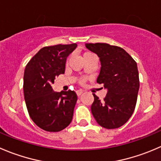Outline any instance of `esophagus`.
<instances>
[{
	"mask_svg": "<svg viewBox=\"0 0 161 161\" xmlns=\"http://www.w3.org/2000/svg\"><path fill=\"white\" fill-rule=\"evenodd\" d=\"M82 93H83V90H78L77 91H76V93H77L78 96H80Z\"/></svg>",
	"mask_w": 161,
	"mask_h": 161,
	"instance_id": "34e87169",
	"label": "esophagus"
}]
</instances>
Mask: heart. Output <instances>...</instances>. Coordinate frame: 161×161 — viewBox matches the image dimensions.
Here are the masks:
<instances>
[{
  "instance_id": "obj_1",
  "label": "heart",
  "mask_w": 161,
  "mask_h": 161,
  "mask_svg": "<svg viewBox=\"0 0 161 161\" xmlns=\"http://www.w3.org/2000/svg\"><path fill=\"white\" fill-rule=\"evenodd\" d=\"M89 54H90V53H84V55H83V57H85L86 56L89 55Z\"/></svg>"
}]
</instances>
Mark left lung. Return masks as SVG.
I'll list each match as a JSON object with an SVG mask.
<instances>
[{"label":"left lung","instance_id":"1","mask_svg":"<svg viewBox=\"0 0 161 161\" xmlns=\"http://www.w3.org/2000/svg\"><path fill=\"white\" fill-rule=\"evenodd\" d=\"M99 57L101 70L97 82L104 84L107 94L101 101L93 95L91 112L97 123L106 129L121 127L135 111L139 90L137 63L122 48L107 43H86Z\"/></svg>","mask_w":161,"mask_h":161}]
</instances>
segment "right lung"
<instances>
[{"label":"right lung","instance_id":"add662e5","mask_svg":"<svg viewBox=\"0 0 161 161\" xmlns=\"http://www.w3.org/2000/svg\"><path fill=\"white\" fill-rule=\"evenodd\" d=\"M76 47L75 43L44 47L25 68L23 92L28 112L46 131H60L72 120L77 94L72 90L53 91L52 86L55 78L64 73L67 58Z\"/></svg>","mask_w":161,"mask_h":161}]
</instances>
